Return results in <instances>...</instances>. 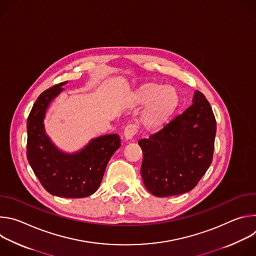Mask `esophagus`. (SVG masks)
Instances as JSON below:
<instances>
[{"label":"esophagus","instance_id":"1","mask_svg":"<svg viewBox=\"0 0 256 256\" xmlns=\"http://www.w3.org/2000/svg\"><path fill=\"white\" fill-rule=\"evenodd\" d=\"M136 134V126H134V124L126 126L124 130V136L126 140H132Z\"/></svg>","mask_w":256,"mask_h":256}]
</instances>
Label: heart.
<instances>
[{
	"label": "heart",
	"mask_w": 256,
	"mask_h": 256,
	"mask_svg": "<svg viewBox=\"0 0 256 256\" xmlns=\"http://www.w3.org/2000/svg\"><path fill=\"white\" fill-rule=\"evenodd\" d=\"M130 101L134 106H144L140 124L147 130L163 126L174 114L179 105V94L173 87L158 83H144L132 91Z\"/></svg>",
	"instance_id": "heart-1"
}]
</instances>
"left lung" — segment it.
I'll return each instance as SVG.
<instances>
[{
	"label": "left lung",
	"instance_id": "obj_1",
	"mask_svg": "<svg viewBox=\"0 0 256 256\" xmlns=\"http://www.w3.org/2000/svg\"><path fill=\"white\" fill-rule=\"evenodd\" d=\"M216 130L208 101L196 90L192 104L184 114L159 132L138 140L144 188L158 198L194 188L212 163Z\"/></svg>",
	"mask_w": 256,
	"mask_h": 256
}]
</instances>
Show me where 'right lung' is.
<instances>
[{
	"instance_id": "right-lung-1",
	"label": "right lung",
	"mask_w": 256,
	"mask_h": 256,
	"mask_svg": "<svg viewBox=\"0 0 256 256\" xmlns=\"http://www.w3.org/2000/svg\"><path fill=\"white\" fill-rule=\"evenodd\" d=\"M66 82L42 92L35 101L27 118V159L50 194L80 198L93 194L99 188L108 161L120 147L118 134L92 138L74 153L58 149L46 134L44 118L50 103L62 92Z\"/></svg>"
}]
</instances>
